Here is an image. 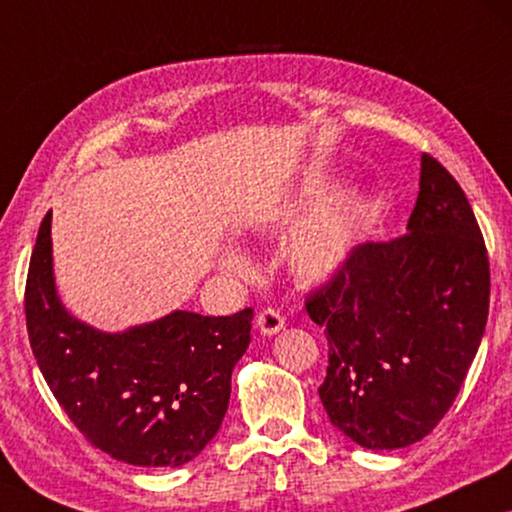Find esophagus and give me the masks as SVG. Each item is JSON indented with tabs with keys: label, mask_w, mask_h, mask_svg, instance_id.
<instances>
[{
	"label": "esophagus",
	"mask_w": 512,
	"mask_h": 512,
	"mask_svg": "<svg viewBox=\"0 0 512 512\" xmlns=\"http://www.w3.org/2000/svg\"><path fill=\"white\" fill-rule=\"evenodd\" d=\"M256 325H258V329H261V334L274 336L283 329V316L277 309H272L270 306V309H263L261 313H258Z\"/></svg>",
	"instance_id": "esophagus-1"
}]
</instances>
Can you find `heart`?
<instances>
[{
    "mask_svg": "<svg viewBox=\"0 0 512 512\" xmlns=\"http://www.w3.org/2000/svg\"><path fill=\"white\" fill-rule=\"evenodd\" d=\"M327 192L329 185L325 180H311L293 199L267 215L265 229L270 233H281L293 224L302 222L313 208L320 206ZM361 219H364V203L359 201V196L336 199L306 219L288 242L286 261L290 272L297 279L311 283L332 277L343 265L345 256L350 254L352 242H355L361 229ZM222 265L229 272L238 274V277L249 274L247 258L240 254H226Z\"/></svg>",
    "mask_w": 512,
    "mask_h": 512,
    "instance_id": "b5f03b06",
    "label": "heart"
}]
</instances>
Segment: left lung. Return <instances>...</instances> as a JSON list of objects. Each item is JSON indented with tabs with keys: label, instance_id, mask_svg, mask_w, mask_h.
<instances>
[{
	"label": "left lung",
	"instance_id": "left-lung-1",
	"mask_svg": "<svg viewBox=\"0 0 512 512\" xmlns=\"http://www.w3.org/2000/svg\"><path fill=\"white\" fill-rule=\"evenodd\" d=\"M490 311V261L462 187L423 153L407 233L366 242L306 313L325 327L329 366L320 400L359 446L419 442L465 382Z\"/></svg>",
	"mask_w": 512,
	"mask_h": 512
}]
</instances>
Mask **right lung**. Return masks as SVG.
<instances>
[{"instance_id": "add662e5", "label": "right lung", "mask_w": 512, "mask_h": 512, "mask_svg": "<svg viewBox=\"0 0 512 512\" xmlns=\"http://www.w3.org/2000/svg\"><path fill=\"white\" fill-rule=\"evenodd\" d=\"M52 212L31 251L25 316L47 387L100 451L137 467H180L217 435L254 311H174L107 334L64 309L52 272Z\"/></svg>"}]
</instances>
